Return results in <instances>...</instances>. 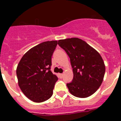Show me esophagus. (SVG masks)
I'll return each instance as SVG.
<instances>
[{"mask_svg":"<svg viewBox=\"0 0 121 121\" xmlns=\"http://www.w3.org/2000/svg\"><path fill=\"white\" fill-rule=\"evenodd\" d=\"M63 77V73H60L59 74V77L60 78H62Z\"/></svg>","mask_w":121,"mask_h":121,"instance_id":"obj_1","label":"esophagus"}]
</instances>
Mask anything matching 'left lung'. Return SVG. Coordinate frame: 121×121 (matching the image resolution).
I'll use <instances>...</instances> for the list:
<instances>
[{
	"instance_id": "left-lung-1",
	"label": "left lung",
	"mask_w": 121,
	"mask_h": 121,
	"mask_svg": "<svg viewBox=\"0 0 121 121\" xmlns=\"http://www.w3.org/2000/svg\"><path fill=\"white\" fill-rule=\"evenodd\" d=\"M58 44L70 58L73 79L67 83L70 92L77 97L86 98L98 90L103 82L105 66L95 49L77 38L60 39Z\"/></svg>"
}]
</instances>
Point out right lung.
Masks as SVG:
<instances>
[{
    "mask_svg": "<svg viewBox=\"0 0 121 121\" xmlns=\"http://www.w3.org/2000/svg\"><path fill=\"white\" fill-rule=\"evenodd\" d=\"M57 44V41H51L35 46L23 55L17 65L18 85L23 94L35 102L46 101L53 95L58 77L50 69Z\"/></svg>",
    "mask_w": 121,
    "mask_h": 121,
    "instance_id": "1",
    "label": "right lung"
}]
</instances>
